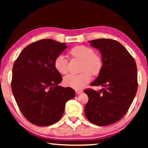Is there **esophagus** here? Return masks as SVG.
<instances>
[{"label": "esophagus", "mask_w": 148, "mask_h": 148, "mask_svg": "<svg viewBox=\"0 0 148 148\" xmlns=\"http://www.w3.org/2000/svg\"><path fill=\"white\" fill-rule=\"evenodd\" d=\"M83 92L82 91H81V90H76V95H79L80 93H82V92Z\"/></svg>", "instance_id": "esophagus-1"}]
</instances>
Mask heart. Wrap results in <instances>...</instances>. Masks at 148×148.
<instances>
[{
	"label": "heart",
	"mask_w": 148,
	"mask_h": 148,
	"mask_svg": "<svg viewBox=\"0 0 148 148\" xmlns=\"http://www.w3.org/2000/svg\"><path fill=\"white\" fill-rule=\"evenodd\" d=\"M72 56L84 61L82 71L79 74H70L64 77L63 83L67 87L74 89H81L89 83L91 74L96 76L101 72L102 61L101 57L95 54V51L91 47L85 46H77L70 51ZM54 67L59 73L65 74L68 72V63L64 55H59L54 61Z\"/></svg>",
	"instance_id": "heart-1"
}]
</instances>
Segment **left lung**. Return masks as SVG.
Listing matches in <instances>:
<instances>
[{
    "mask_svg": "<svg viewBox=\"0 0 148 148\" xmlns=\"http://www.w3.org/2000/svg\"><path fill=\"white\" fill-rule=\"evenodd\" d=\"M89 42L101 51L102 61L101 71L91 86L103 88L84 90L89 97L84 112L92 123L107 126L119 121L133 101L138 88L136 64L119 42L101 38Z\"/></svg>",
    "mask_w": 148,
    "mask_h": 148,
    "instance_id": "1",
    "label": "left lung"
}]
</instances>
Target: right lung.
I'll use <instances>...</instances> for the list:
<instances>
[{"label": "right lung", "mask_w": 148, "mask_h": 148, "mask_svg": "<svg viewBox=\"0 0 148 148\" xmlns=\"http://www.w3.org/2000/svg\"><path fill=\"white\" fill-rule=\"evenodd\" d=\"M66 47L54 40H40L27 46L14 62L12 91L21 113L32 124L56 123L66 102L76 95L71 87L58 86L62 78L54 67L55 59Z\"/></svg>", "instance_id": "1"}]
</instances>
